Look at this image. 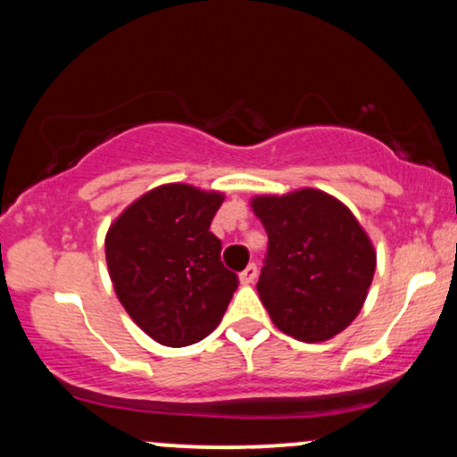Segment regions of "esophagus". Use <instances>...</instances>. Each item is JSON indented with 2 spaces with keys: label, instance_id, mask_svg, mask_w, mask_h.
Returning <instances> with one entry per match:
<instances>
[{
  "label": "esophagus",
  "instance_id": "1",
  "mask_svg": "<svg viewBox=\"0 0 457 457\" xmlns=\"http://www.w3.org/2000/svg\"><path fill=\"white\" fill-rule=\"evenodd\" d=\"M255 279H258V266L255 264H249L243 272H240V281H243L245 286H251Z\"/></svg>",
  "mask_w": 457,
  "mask_h": 457
}]
</instances>
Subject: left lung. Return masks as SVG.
<instances>
[{
	"label": "left lung",
	"instance_id": "8db88e82",
	"mask_svg": "<svg viewBox=\"0 0 457 457\" xmlns=\"http://www.w3.org/2000/svg\"><path fill=\"white\" fill-rule=\"evenodd\" d=\"M251 208L269 234L258 281L262 305L281 333L327 342L363 309L376 270V249L363 225L320 188L255 195Z\"/></svg>",
	"mask_w": 457,
	"mask_h": 457
}]
</instances>
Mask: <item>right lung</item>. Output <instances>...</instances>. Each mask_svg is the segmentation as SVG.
Listing matches in <instances>:
<instances>
[{"label": "right lung", "mask_w": 457, "mask_h": 457, "mask_svg": "<svg viewBox=\"0 0 457 457\" xmlns=\"http://www.w3.org/2000/svg\"><path fill=\"white\" fill-rule=\"evenodd\" d=\"M221 191L170 182L129 204L104 236L109 277L122 307L154 342L191 345L221 322L238 277L211 232Z\"/></svg>", "instance_id": "right-lung-1"}]
</instances>
